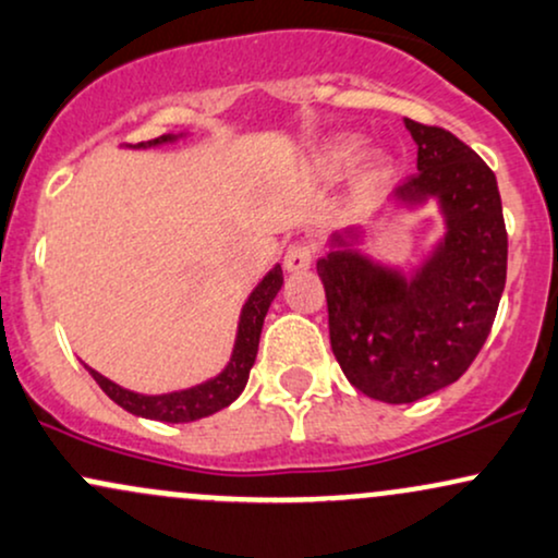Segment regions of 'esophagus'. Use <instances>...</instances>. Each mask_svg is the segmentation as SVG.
Here are the masks:
<instances>
[{
  "label": "esophagus",
  "mask_w": 558,
  "mask_h": 558,
  "mask_svg": "<svg viewBox=\"0 0 558 558\" xmlns=\"http://www.w3.org/2000/svg\"><path fill=\"white\" fill-rule=\"evenodd\" d=\"M313 255H316V245H313V240L292 242L284 253L287 271H305V268L313 264Z\"/></svg>",
  "instance_id": "34e87169"
}]
</instances>
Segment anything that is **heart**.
Segmentation results:
<instances>
[{"mask_svg":"<svg viewBox=\"0 0 558 558\" xmlns=\"http://www.w3.org/2000/svg\"><path fill=\"white\" fill-rule=\"evenodd\" d=\"M363 150L365 148H363V141H360V137H347V141L337 143V146H333L331 156H329L331 167L333 169L352 167V163H357L360 159H363Z\"/></svg>","mask_w":558,"mask_h":558,"instance_id":"obj_1","label":"heart"}]
</instances>
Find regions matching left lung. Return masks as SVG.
<instances>
[{
  "label": "left lung",
  "mask_w": 558,
  "mask_h": 558,
  "mask_svg": "<svg viewBox=\"0 0 558 558\" xmlns=\"http://www.w3.org/2000/svg\"><path fill=\"white\" fill-rule=\"evenodd\" d=\"M417 172L395 190L402 203L438 198L447 234L410 281L333 238L318 260L333 357L357 391L408 404L454 384L486 344L507 284V227L496 174L436 124L404 120ZM357 238V232H347Z\"/></svg>",
  "instance_id": "1"
}]
</instances>
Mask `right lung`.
I'll return each mask as SVG.
<instances>
[{"label": "right lung", "instance_id": "obj_1", "mask_svg": "<svg viewBox=\"0 0 558 558\" xmlns=\"http://www.w3.org/2000/svg\"><path fill=\"white\" fill-rule=\"evenodd\" d=\"M169 141H174V135H161L148 143H137V148L161 146V143H169ZM281 284H284V274H281V266H274L264 277V281H260V284L251 292L245 307H242L238 342H234L232 357H229L227 368L216 378H211V381L193 386V389H185V391H172V395L148 397V395H135V391L122 389V386H117L114 381H109V378H104L101 373L88 368L90 376H94L96 384L107 391L111 402H117L122 410L133 412L137 417H148V421H161V423H193L206 415H214V412L225 410L227 404H232L234 399L242 395V389H245L247 376H251V368L255 363V355H258V339H260V329H264L268 305H271V300L277 298Z\"/></svg>", "mask_w": 558, "mask_h": 558}]
</instances>
